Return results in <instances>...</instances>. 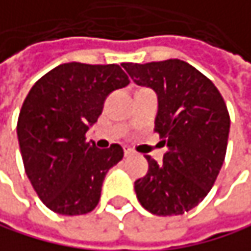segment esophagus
Listing matches in <instances>:
<instances>
[{
	"label": "esophagus",
	"instance_id": "34e87169",
	"mask_svg": "<svg viewBox=\"0 0 251 251\" xmlns=\"http://www.w3.org/2000/svg\"><path fill=\"white\" fill-rule=\"evenodd\" d=\"M134 154V151L131 150V149H126L125 150V157H129V156H132Z\"/></svg>",
	"mask_w": 251,
	"mask_h": 251
}]
</instances>
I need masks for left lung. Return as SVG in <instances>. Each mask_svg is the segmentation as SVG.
I'll return each mask as SVG.
<instances>
[{"label": "left lung", "instance_id": "8db88e82", "mask_svg": "<svg viewBox=\"0 0 251 251\" xmlns=\"http://www.w3.org/2000/svg\"><path fill=\"white\" fill-rule=\"evenodd\" d=\"M122 66L137 85L157 94L154 131L168 147L160 165L146 157L149 172L135 181L138 201L157 216L182 215L203 201L224 165L226 104L213 82L182 60Z\"/></svg>", "mask_w": 251, "mask_h": 251}]
</instances>
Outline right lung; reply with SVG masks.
Returning <instances> with one entry per match:
<instances>
[{
	"label": "right lung",
	"instance_id": "right-lung-1",
	"mask_svg": "<svg viewBox=\"0 0 251 251\" xmlns=\"http://www.w3.org/2000/svg\"><path fill=\"white\" fill-rule=\"evenodd\" d=\"M129 83L117 64L64 63L44 75L23 101L17 138L26 175L42 203L58 215H85L100 201L102 181L123 157L100 150L86 132L110 92Z\"/></svg>",
	"mask_w": 251,
	"mask_h": 251
}]
</instances>
